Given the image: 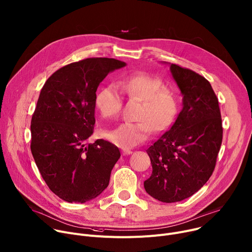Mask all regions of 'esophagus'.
Wrapping results in <instances>:
<instances>
[{
  "label": "esophagus",
  "instance_id": "obj_1",
  "mask_svg": "<svg viewBox=\"0 0 252 252\" xmlns=\"http://www.w3.org/2000/svg\"><path fill=\"white\" fill-rule=\"evenodd\" d=\"M132 153V151H130L129 149H124L123 150V155L126 156V155H130Z\"/></svg>",
  "mask_w": 252,
  "mask_h": 252
}]
</instances>
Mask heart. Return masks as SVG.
I'll use <instances>...</instances> for the list:
<instances>
[{
    "label": "heart",
    "mask_w": 252,
    "mask_h": 252,
    "mask_svg": "<svg viewBox=\"0 0 252 252\" xmlns=\"http://www.w3.org/2000/svg\"><path fill=\"white\" fill-rule=\"evenodd\" d=\"M117 85L129 98L142 100V104L136 116L139 122L124 123L105 131L104 136L113 145L124 149L140 145L149 139L153 129L156 132L165 131L176 121L181 98L174 89L164 86L162 79L138 72L124 75ZM118 90L116 85L108 84L97 93L95 106L101 117L112 119L119 116L123 98Z\"/></svg>",
    "instance_id": "obj_1"
}]
</instances>
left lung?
I'll use <instances>...</instances> for the list:
<instances>
[{
    "label": "left lung",
    "instance_id": "obj_1",
    "mask_svg": "<svg viewBox=\"0 0 252 252\" xmlns=\"http://www.w3.org/2000/svg\"><path fill=\"white\" fill-rule=\"evenodd\" d=\"M170 69L183 94V109L147 150L153 173L144 182L147 193L165 203L184 200L203 187L215 169L223 136L219 102L210 82L178 64Z\"/></svg>",
    "mask_w": 252,
    "mask_h": 252
}]
</instances>
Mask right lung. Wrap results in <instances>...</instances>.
<instances>
[{
    "label": "right lung",
    "mask_w": 252,
    "mask_h": 252,
    "mask_svg": "<svg viewBox=\"0 0 252 252\" xmlns=\"http://www.w3.org/2000/svg\"><path fill=\"white\" fill-rule=\"evenodd\" d=\"M126 66L113 58H86L61 67L45 82L31 121V152L49 189L67 202L97 197L121 157L117 146L89 143L99 83Z\"/></svg>",
    "instance_id": "right-lung-1"
}]
</instances>
